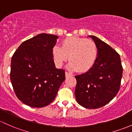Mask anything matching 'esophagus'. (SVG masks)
Wrapping results in <instances>:
<instances>
[{
    "label": "esophagus",
    "mask_w": 132,
    "mask_h": 132,
    "mask_svg": "<svg viewBox=\"0 0 132 132\" xmlns=\"http://www.w3.org/2000/svg\"><path fill=\"white\" fill-rule=\"evenodd\" d=\"M70 76H72V75L71 73H68V72H65V77H70Z\"/></svg>",
    "instance_id": "obj_1"
}]
</instances>
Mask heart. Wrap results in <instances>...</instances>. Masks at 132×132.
<instances>
[{
  "label": "heart",
  "instance_id": "heart-1",
  "mask_svg": "<svg viewBox=\"0 0 132 132\" xmlns=\"http://www.w3.org/2000/svg\"><path fill=\"white\" fill-rule=\"evenodd\" d=\"M52 55L55 65L60 67L69 59L70 70H77L83 72L89 70L94 64L97 57V48L96 43L90 39L84 38L70 37L66 38L62 47L55 45L52 49Z\"/></svg>",
  "mask_w": 132,
  "mask_h": 132
}]
</instances>
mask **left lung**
Returning <instances> with one entry per match:
<instances>
[{"instance_id": "8db88e82", "label": "left lung", "mask_w": 132, "mask_h": 132, "mask_svg": "<svg viewBox=\"0 0 132 132\" xmlns=\"http://www.w3.org/2000/svg\"><path fill=\"white\" fill-rule=\"evenodd\" d=\"M96 43L97 57L86 73L76 76L75 96L80 106L96 109L110 103L118 93L123 74L121 59L110 45L95 36H89Z\"/></svg>"}]
</instances>
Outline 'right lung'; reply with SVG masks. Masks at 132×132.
Instances as JSON below:
<instances>
[{
	"instance_id": "right-lung-1",
	"label": "right lung",
	"mask_w": 132,
	"mask_h": 132,
	"mask_svg": "<svg viewBox=\"0 0 132 132\" xmlns=\"http://www.w3.org/2000/svg\"><path fill=\"white\" fill-rule=\"evenodd\" d=\"M58 38L39 34L24 42L12 56L11 83L18 98L26 105H48L65 79V70L56 69L52 55Z\"/></svg>"
}]
</instances>
